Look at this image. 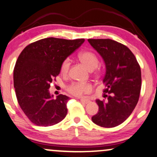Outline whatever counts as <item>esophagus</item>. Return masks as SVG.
<instances>
[{"mask_svg":"<svg viewBox=\"0 0 157 157\" xmlns=\"http://www.w3.org/2000/svg\"><path fill=\"white\" fill-rule=\"evenodd\" d=\"M80 101H82V103H85V104H87V103H88L89 102V100L88 99H85V98H82V99H80Z\"/></svg>","mask_w":157,"mask_h":157,"instance_id":"1","label":"esophagus"}]
</instances>
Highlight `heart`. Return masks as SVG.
Returning a JSON list of instances; mask_svg holds the SVG:
<instances>
[{
    "label": "heart",
    "instance_id": "1",
    "mask_svg": "<svg viewBox=\"0 0 157 157\" xmlns=\"http://www.w3.org/2000/svg\"><path fill=\"white\" fill-rule=\"evenodd\" d=\"M78 58L90 71H93L99 65V59L97 55L91 51H82L78 55ZM70 65V59L66 58L61 64L60 71L63 74L67 73ZM91 89V86L88 83H74L69 87V91L75 96H81L82 94H88Z\"/></svg>",
    "mask_w": 157,
    "mask_h": 157
}]
</instances>
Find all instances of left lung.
Wrapping results in <instances>:
<instances>
[{
  "label": "left lung",
  "instance_id": "obj_1",
  "mask_svg": "<svg viewBox=\"0 0 157 157\" xmlns=\"http://www.w3.org/2000/svg\"><path fill=\"white\" fill-rule=\"evenodd\" d=\"M105 62L103 83L107 101L96 100L99 111L94 124L111 128L122 124L137 105L141 89V70L135 56L125 45L112 39H88ZM108 93L109 96L105 94Z\"/></svg>",
  "mask_w": 157,
  "mask_h": 157
}]
</instances>
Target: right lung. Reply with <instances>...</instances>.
I'll list each match as a JSON object with an SVG mask.
<instances>
[{
	"mask_svg": "<svg viewBox=\"0 0 157 157\" xmlns=\"http://www.w3.org/2000/svg\"><path fill=\"white\" fill-rule=\"evenodd\" d=\"M84 41L46 38L28 45L19 56L14 69L15 93L22 110L36 125H55L67 116L70 98L60 94L54 99L49 88L63 60Z\"/></svg>",
	"mask_w": 157,
	"mask_h": 157,
	"instance_id": "1",
	"label": "right lung"
}]
</instances>
